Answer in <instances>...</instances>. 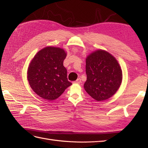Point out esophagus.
Masks as SVG:
<instances>
[{"label":"esophagus","mask_w":148,"mask_h":148,"mask_svg":"<svg viewBox=\"0 0 148 148\" xmlns=\"http://www.w3.org/2000/svg\"><path fill=\"white\" fill-rule=\"evenodd\" d=\"M75 83H78V84H79L80 83H81V79L80 78H78L77 80H76L75 82H74Z\"/></svg>","instance_id":"obj_1"}]
</instances>
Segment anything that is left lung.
<instances>
[{
	"mask_svg": "<svg viewBox=\"0 0 148 148\" xmlns=\"http://www.w3.org/2000/svg\"><path fill=\"white\" fill-rule=\"evenodd\" d=\"M86 91L93 99L102 101L112 96L119 88L122 71L115 58L106 51L99 50L86 59Z\"/></svg>",
	"mask_w": 148,
	"mask_h": 148,
	"instance_id": "8db88e82",
	"label": "left lung"
}]
</instances>
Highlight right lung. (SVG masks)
Wrapping results in <instances>:
<instances>
[{
  "label": "right lung",
  "mask_w": 148,
  "mask_h": 148,
  "mask_svg": "<svg viewBox=\"0 0 148 148\" xmlns=\"http://www.w3.org/2000/svg\"><path fill=\"white\" fill-rule=\"evenodd\" d=\"M66 56L64 49L47 47L39 51L30 63L28 70L29 84L43 99H56L71 84L63 65Z\"/></svg>",
  "instance_id": "right-lung-1"
}]
</instances>
